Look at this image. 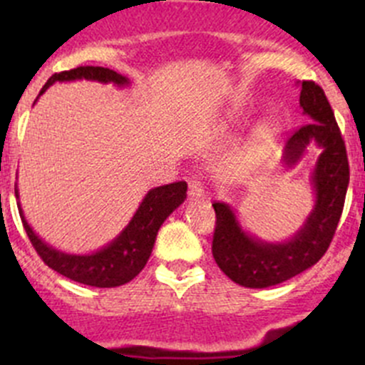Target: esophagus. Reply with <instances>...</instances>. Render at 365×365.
<instances>
[{"label": "esophagus", "instance_id": "34e87169", "mask_svg": "<svg viewBox=\"0 0 365 365\" xmlns=\"http://www.w3.org/2000/svg\"><path fill=\"white\" fill-rule=\"evenodd\" d=\"M189 197L190 200H201V197H205V189L200 180L192 178L189 182Z\"/></svg>", "mask_w": 365, "mask_h": 365}]
</instances>
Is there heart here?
Segmentation results:
<instances>
[{
  "label": "heart",
  "mask_w": 365,
  "mask_h": 365,
  "mask_svg": "<svg viewBox=\"0 0 365 365\" xmlns=\"http://www.w3.org/2000/svg\"><path fill=\"white\" fill-rule=\"evenodd\" d=\"M279 132H281V127H279L277 121L267 120L257 127L256 134H254V150L257 153H264L274 146L275 139H277Z\"/></svg>",
  "instance_id": "b5f03b06"
}]
</instances>
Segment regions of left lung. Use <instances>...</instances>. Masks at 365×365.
Segmentation results:
<instances>
[{
  "label": "left lung",
  "instance_id": "obj_1",
  "mask_svg": "<svg viewBox=\"0 0 365 365\" xmlns=\"http://www.w3.org/2000/svg\"><path fill=\"white\" fill-rule=\"evenodd\" d=\"M300 108L309 123L293 132L284 146V168H295L316 145L322 153L311 173L314 206L300 230L282 242H267L247 233L237 212L213 203L215 233L212 252L220 270L244 288H268L295 277L322 259L336 233L349 183L346 146L325 91L312 81L300 83Z\"/></svg>",
  "mask_w": 365,
  "mask_h": 365
}]
</instances>
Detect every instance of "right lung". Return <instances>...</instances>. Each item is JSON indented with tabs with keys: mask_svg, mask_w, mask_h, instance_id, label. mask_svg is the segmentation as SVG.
<instances>
[{
	"mask_svg": "<svg viewBox=\"0 0 365 365\" xmlns=\"http://www.w3.org/2000/svg\"><path fill=\"white\" fill-rule=\"evenodd\" d=\"M79 79L97 81V83L104 84L113 83L114 86L120 88L130 84L127 77L114 72V70L104 67H77L54 73L47 81L46 86L42 88L40 95L51 84L70 83V81ZM16 197L26 235L47 267L53 268L58 274L65 275V277L72 279V281L81 282V284L95 286V288H116V286L127 284L145 268L146 261L153 251V244H155L160 226L185 201L187 183L175 182L148 190V194L143 197L141 205L135 210L130 222L123 227V231L108 245L90 254H68L46 244L26 220L23 208H21L17 185Z\"/></svg>",
	"mask_w": 365,
	"mask_h": 365,
	"instance_id": "add662e5",
	"label": "right lung"
}]
</instances>
